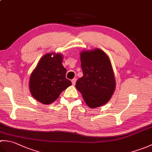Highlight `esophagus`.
Masks as SVG:
<instances>
[{
    "label": "esophagus",
    "instance_id": "obj_1",
    "mask_svg": "<svg viewBox=\"0 0 152 152\" xmlns=\"http://www.w3.org/2000/svg\"><path fill=\"white\" fill-rule=\"evenodd\" d=\"M76 82V78L72 79V85H74V86L75 85Z\"/></svg>",
    "mask_w": 152,
    "mask_h": 152
}]
</instances>
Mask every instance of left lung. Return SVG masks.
Instances as JSON below:
<instances>
[{
	"mask_svg": "<svg viewBox=\"0 0 152 152\" xmlns=\"http://www.w3.org/2000/svg\"><path fill=\"white\" fill-rule=\"evenodd\" d=\"M83 76L76 83L89 107L95 108L107 103L114 92L115 80L109 57L96 48L80 53Z\"/></svg>",
	"mask_w": 152,
	"mask_h": 152,
	"instance_id": "obj_1",
	"label": "left lung"
}]
</instances>
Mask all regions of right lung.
<instances>
[{
  "label": "right lung",
  "instance_id": "1",
  "mask_svg": "<svg viewBox=\"0 0 152 152\" xmlns=\"http://www.w3.org/2000/svg\"><path fill=\"white\" fill-rule=\"evenodd\" d=\"M62 61L61 54L47 53L41 58L31 73L30 91L38 102L44 104H51L59 97L61 92L72 85L70 80L66 78V70Z\"/></svg>",
  "mask_w": 152,
  "mask_h": 152
}]
</instances>
